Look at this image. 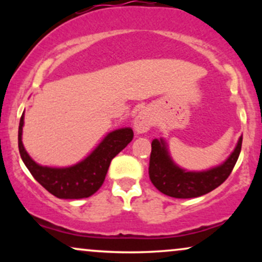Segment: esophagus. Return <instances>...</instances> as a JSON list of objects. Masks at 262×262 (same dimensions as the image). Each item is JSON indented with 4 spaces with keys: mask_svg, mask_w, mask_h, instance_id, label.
<instances>
[{
    "mask_svg": "<svg viewBox=\"0 0 262 262\" xmlns=\"http://www.w3.org/2000/svg\"><path fill=\"white\" fill-rule=\"evenodd\" d=\"M154 124L151 113L148 110H143L138 113V116L134 118V129L138 134H143L148 132Z\"/></svg>",
    "mask_w": 262,
    "mask_h": 262,
    "instance_id": "obj_1",
    "label": "esophagus"
}]
</instances>
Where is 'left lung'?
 <instances>
[{"label":"left lung","mask_w":262,"mask_h":262,"mask_svg":"<svg viewBox=\"0 0 262 262\" xmlns=\"http://www.w3.org/2000/svg\"><path fill=\"white\" fill-rule=\"evenodd\" d=\"M243 137L229 158L219 166L207 171H186L172 161L164 139H154L149 162L150 181L159 191L173 198H194L203 196L221 186L235 166Z\"/></svg>","instance_id":"left-lung-1"}]
</instances>
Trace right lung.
I'll return each instance as SVG.
<instances>
[{
    "mask_svg": "<svg viewBox=\"0 0 262 262\" xmlns=\"http://www.w3.org/2000/svg\"><path fill=\"white\" fill-rule=\"evenodd\" d=\"M25 114H22L18 128V148L23 162L37 181L48 192L62 200H79L92 196L98 191L106 179L111 161L133 139L130 128L111 132L93 151L69 167H48L35 162L26 151L22 143Z\"/></svg>",
    "mask_w": 262,
    "mask_h": 262,
    "instance_id": "obj_1",
    "label": "right lung"
}]
</instances>
